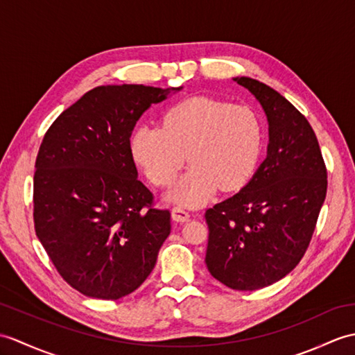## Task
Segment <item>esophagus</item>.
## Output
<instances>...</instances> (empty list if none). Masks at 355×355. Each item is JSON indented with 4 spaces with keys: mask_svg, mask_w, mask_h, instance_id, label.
<instances>
[{
    "mask_svg": "<svg viewBox=\"0 0 355 355\" xmlns=\"http://www.w3.org/2000/svg\"><path fill=\"white\" fill-rule=\"evenodd\" d=\"M189 218H191V213L184 210L183 207H180V205L172 209V219H174L175 222H186V220H189Z\"/></svg>",
    "mask_w": 355,
    "mask_h": 355,
    "instance_id": "1",
    "label": "esophagus"
}]
</instances>
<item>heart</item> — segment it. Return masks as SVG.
Instances as JSON below:
<instances>
[{"label":"heart","mask_w":355,"mask_h":355,"mask_svg":"<svg viewBox=\"0 0 355 355\" xmlns=\"http://www.w3.org/2000/svg\"><path fill=\"white\" fill-rule=\"evenodd\" d=\"M131 154L153 184L168 187L180 169L172 200L200 205L216 192L248 183L261 151V123L251 107L207 96L181 101L164 113L162 127L140 125L131 135Z\"/></svg>","instance_id":"heart-1"}]
</instances>
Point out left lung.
<instances>
[{
    "instance_id": "left-lung-1",
    "label": "left lung",
    "mask_w": 355,
    "mask_h": 355,
    "mask_svg": "<svg viewBox=\"0 0 355 355\" xmlns=\"http://www.w3.org/2000/svg\"><path fill=\"white\" fill-rule=\"evenodd\" d=\"M269 121L268 155L241 192L204 213L205 265L234 291H257L289 274L306 254L327 196V166L306 116L277 90L241 77Z\"/></svg>"
}]
</instances>
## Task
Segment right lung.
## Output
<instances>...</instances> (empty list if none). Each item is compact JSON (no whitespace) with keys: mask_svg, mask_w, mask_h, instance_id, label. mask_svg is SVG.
I'll return each instance as SVG.
<instances>
[{"mask_svg":"<svg viewBox=\"0 0 355 355\" xmlns=\"http://www.w3.org/2000/svg\"><path fill=\"white\" fill-rule=\"evenodd\" d=\"M166 89L98 86L59 114L40 144L33 181L36 236L60 277L90 298L142 284L171 233V213L137 180L130 137Z\"/></svg>","mask_w":355,"mask_h":355,"instance_id":"obj_1","label":"right lung"}]
</instances>
